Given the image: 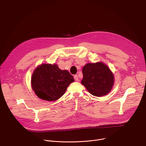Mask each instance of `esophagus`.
<instances>
[{
  "mask_svg": "<svg viewBox=\"0 0 146 146\" xmlns=\"http://www.w3.org/2000/svg\"><path fill=\"white\" fill-rule=\"evenodd\" d=\"M74 80H75L76 81H78V76H77V74L74 75Z\"/></svg>",
  "mask_w": 146,
  "mask_h": 146,
  "instance_id": "1",
  "label": "esophagus"
}]
</instances>
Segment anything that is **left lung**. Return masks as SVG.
Masks as SVG:
<instances>
[{
  "label": "left lung",
  "mask_w": 146,
  "mask_h": 146,
  "mask_svg": "<svg viewBox=\"0 0 146 146\" xmlns=\"http://www.w3.org/2000/svg\"><path fill=\"white\" fill-rule=\"evenodd\" d=\"M81 84L94 96L100 97L111 90L114 77L107 65L102 62L87 64L82 68Z\"/></svg>",
  "instance_id": "left-lung-1"
}]
</instances>
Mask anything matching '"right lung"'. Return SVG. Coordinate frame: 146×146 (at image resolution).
<instances>
[{"instance_id":"right-lung-1","label":"right lung","mask_w":146,"mask_h":146,"mask_svg":"<svg viewBox=\"0 0 146 146\" xmlns=\"http://www.w3.org/2000/svg\"><path fill=\"white\" fill-rule=\"evenodd\" d=\"M73 76L66 70H60L56 64H41L34 70L32 78V88L40 99L55 101L59 99L67 87L74 82Z\"/></svg>"}]
</instances>
